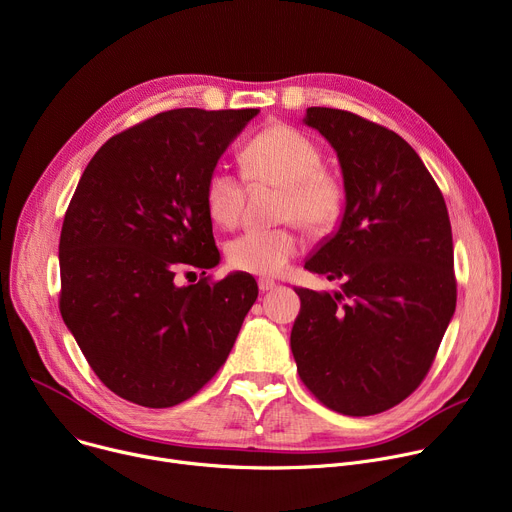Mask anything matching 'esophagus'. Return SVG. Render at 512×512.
Here are the masks:
<instances>
[{
  "instance_id": "34e87169",
  "label": "esophagus",
  "mask_w": 512,
  "mask_h": 512,
  "mask_svg": "<svg viewBox=\"0 0 512 512\" xmlns=\"http://www.w3.org/2000/svg\"><path fill=\"white\" fill-rule=\"evenodd\" d=\"M277 287V283H274L272 279H258V289L262 291V293H266V291H270V289H274Z\"/></svg>"
}]
</instances>
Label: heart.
<instances>
[{
  "mask_svg": "<svg viewBox=\"0 0 512 512\" xmlns=\"http://www.w3.org/2000/svg\"><path fill=\"white\" fill-rule=\"evenodd\" d=\"M244 176L252 182H274L283 188L279 217L297 219L309 233H328L344 211V186L324 170V153L301 131L270 125L242 153ZM217 164L205 182V207L219 227H233L242 217L246 180ZM301 240L297 227L285 223L268 229H248L227 244V262L258 277H277L297 256Z\"/></svg>",
  "mask_w": 512,
  "mask_h": 512,
  "instance_id": "obj_1",
  "label": "heart"
}]
</instances>
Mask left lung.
Masks as SVG:
<instances>
[{
  "label": "left lung",
  "instance_id": "left-lung-1",
  "mask_svg": "<svg viewBox=\"0 0 512 512\" xmlns=\"http://www.w3.org/2000/svg\"><path fill=\"white\" fill-rule=\"evenodd\" d=\"M305 125L336 149L346 209L334 238L305 262L342 293L297 287L291 350L305 387L344 416L404 402L437 357L457 281L443 192L418 153L359 114L311 106Z\"/></svg>",
  "mask_w": 512,
  "mask_h": 512
}]
</instances>
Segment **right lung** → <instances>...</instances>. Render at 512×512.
Here are the masks:
<instances>
[{"label":"right lung","instance_id":"1","mask_svg":"<svg viewBox=\"0 0 512 512\" xmlns=\"http://www.w3.org/2000/svg\"><path fill=\"white\" fill-rule=\"evenodd\" d=\"M258 108H176L110 137L65 211L59 309L98 379L145 408L199 393L223 367L258 285L246 272L178 287L219 262L205 182Z\"/></svg>","mask_w":512,"mask_h":512}]
</instances>
